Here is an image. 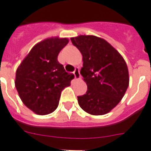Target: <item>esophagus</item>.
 I'll list each match as a JSON object with an SVG mask.
<instances>
[{
    "instance_id": "34e87169",
    "label": "esophagus",
    "mask_w": 151,
    "mask_h": 151,
    "mask_svg": "<svg viewBox=\"0 0 151 151\" xmlns=\"http://www.w3.org/2000/svg\"><path fill=\"white\" fill-rule=\"evenodd\" d=\"M74 76H75V78L76 79H80L81 78V73H80V70H79V68H76V70H74Z\"/></svg>"
}]
</instances>
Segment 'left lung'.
Wrapping results in <instances>:
<instances>
[{
  "instance_id": "left-lung-1",
  "label": "left lung",
  "mask_w": 151,
  "mask_h": 151,
  "mask_svg": "<svg viewBox=\"0 0 151 151\" xmlns=\"http://www.w3.org/2000/svg\"><path fill=\"white\" fill-rule=\"evenodd\" d=\"M70 40L83 57L81 74L87 92L78 103L93 115L107 114L121 101L129 84V70L121 54L102 38L80 35Z\"/></svg>"
}]
</instances>
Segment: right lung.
<instances>
[{"label":"right lung","mask_w":151,"mask_h":151,"mask_svg":"<svg viewBox=\"0 0 151 151\" xmlns=\"http://www.w3.org/2000/svg\"><path fill=\"white\" fill-rule=\"evenodd\" d=\"M67 38L50 37L37 43L16 70V89L23 104L37 115H45L58 107L61 92L70 86L73 74L58 63V53Z\"/></svg>","instance_id":"1"}]
</instances>
